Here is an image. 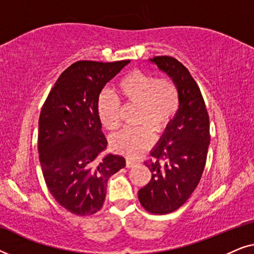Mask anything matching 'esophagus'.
I'll list each match as a JSON object with an SVG mask.
<instances>
[{"label":"esophagus","instance_id":"esophagus-1","mask_svg":"<svg viewBox=\"0 0 254 254\" xmlns=\"http://www.w3.org/2000/svg\"><path fill=\"white\" fill-rule=\"evenodd\" d=\"M136 164H137V163L134 162V161H131V159H127V161H126V168H128V169L134 168V166L136 165Z\"/></svg>","mask_w":254,"mask_h":254}]
</instances>
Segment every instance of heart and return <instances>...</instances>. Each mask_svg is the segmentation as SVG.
Segmentation results:
<instances>
[{"mask_svg":"<svg viewBox=\"0 0 254 254\" xmlns=\"http://www.w3.org/2000/svg\"><path fill=\"white\" fill-rule=\"evenodd\" d=\"M118 93L126 105H136V128H125L111 138L113 150L128 157H136L150 147L154 141L151 129L161 133L178 112L180 96L178 86L171 78L141 70L131 71L118 83ZM98 117L107 130H116L121 124V106L118 98L109 91L100 93Z\"/></svg>","mask_w":254,"mask_h":254,"instance_id":"heart-1","label":"heart"}]
</instances>
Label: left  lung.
<instances>
[{"label":"left lung","instance_id":"8db88e82","mask_svg":"<svg viewBox=\"0 0 254 254\" xmlns=\"http://www.w3.org/2000/svg\"><path fill=\"white\" fill-rule=\"evenodd\" d=\"M152 64L168 74L179 90L178 112L144 164L151 179L138 190L142 207L151 214L172 213L189 200L204 170L210 142L209 116L189 69L172 57H155Z\"/></svg>","mask_w":254,"mask_h":254}]
</instances>
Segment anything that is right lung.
Listing matches in <instances>:
<instances>
[{
    "label": "right lung",
    "instance_id": "obj_1",
    "mask_svg": "<svg viewBox=\"0 0 254 254\" xmlns=\"http://www.w3.org/2000/svg\"><path fill=\"white\" fill-rule=\"evenodd\" d=\"M129 60L77 61L62 72L39 117L38 151L45 183L57 202L78 216L100 210L107 180L126 161L103 152L99 93Z\"/></svg>",
    "mask_w": 254,
    "mask_h": 254
}]
</instances>
